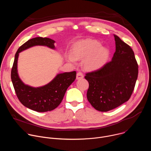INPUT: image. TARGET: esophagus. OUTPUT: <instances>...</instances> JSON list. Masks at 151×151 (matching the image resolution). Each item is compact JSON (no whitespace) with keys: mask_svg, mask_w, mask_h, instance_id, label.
I'll use <instances>...</instances> for the list:
<instances>
[{"mask_svg":"<svg viewBox=\"0 0 151 151\" xmlns=\"http://www.w3.org/2000/svg\"><path fill=\"white\" fill-rule=\"evenodd\" d=\"M83 74L82 72H78L77 73V75H76V79H82L83 78Z\"/></svg>","mask_w":151,"mask_h":151,"instance_id":"esophagus-1","label":"esophagus"}]
</instances>
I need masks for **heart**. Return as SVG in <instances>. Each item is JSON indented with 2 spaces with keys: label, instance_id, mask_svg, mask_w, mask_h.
<instances>
[{
  "label": "heart",
  "instance_id": "b5f03b06",
  "mask_svg": "<svg viewBox=\"0 0 151 151\" xmlns=\"http://www.w3.org/2000/svg\"><path fill=\"white\" fill-rule=\"evenodd\" d=\"M72 54H68L67 58L75 63L76 58H85L84 66L90 70H94L102 67L107 62L109 51L101 47V43L96 40L85 39L76 42L74 45Z\"/></svg>",
  "mask_w": 151,
  "mask_h": 151
}]
</instances>
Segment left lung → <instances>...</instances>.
I'll return each mask as SVG.
<instances>
[{"label": "left lung", "instance_id": "left-lung-1", "mask_svg": "<svg viewBox=\"0 0 151 151\" xmlns=\"http://www.w3.org/2000/svg\"><path fill=\"white\" fill-rule=\"evenodd\" d=\"M114 36L116 48L112 60L85 76L89 83L87 99L100 112L112 110L130 99L138 76L139 66L132 48Z\"/></svg>", "mask_w": 151, "mask_h": 151}]
</instances>
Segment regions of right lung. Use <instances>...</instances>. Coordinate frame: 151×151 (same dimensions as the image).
<instances>
[{"mask_svg": "<svg viewBox=\"0 0 151 151\" xmlns=\"http://www.w3.org/2000/svg\"><path fill=\"white\" fill-rule=\"evenodd\" d=\"M55 41L48 37L32 38L17 50L11 69V80L16 95L24 106L33 111L44 112L55 109L61 103L68 88L76 79V71L65 72L57 76L48 84L39 88L24 85L17 73V60L19 52L35 45H44L54 48Z\"/></svg>", "mask_w": 151, "mask_h": 151, "instance_id": "add662e5", "label": "right lung"}]
</instances>
